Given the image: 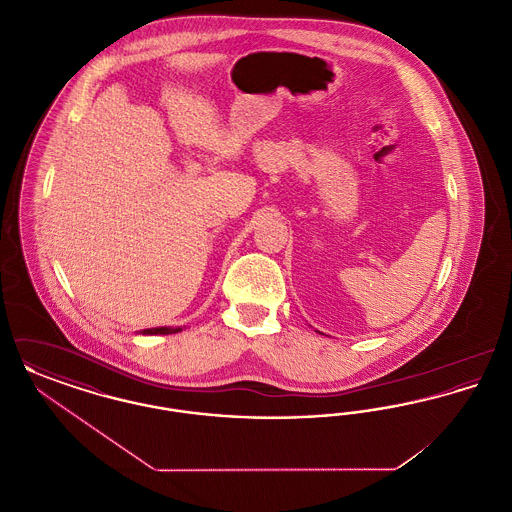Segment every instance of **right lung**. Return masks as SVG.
<instances>
[{
	"label": "right lung",
	"mask_w": 512,
	"mask_h": 512,
	"mask_svg": "<svg viewBox=\"0 0 512 512\" xmlns=\"http://www.w3.org/2000/svg\"><path fill=\"white\" fill-rule=\"evenodd\" d=\"M180 330H182V328H167V326H165V328H147V330H142V334H149V336H153V334H163V336H165V334H176V332H180Z\"/></svg>",
	"instance_id": "1"
}]
</instances>
